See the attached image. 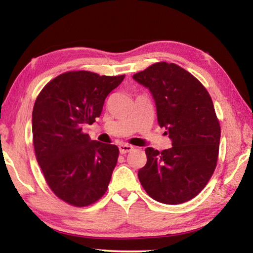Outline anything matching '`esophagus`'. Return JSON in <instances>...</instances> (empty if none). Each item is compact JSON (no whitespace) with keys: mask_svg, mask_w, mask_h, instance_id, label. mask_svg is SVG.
<instances>
[{"mask_svg":"<svg viewBox=\"0 0 253 253\" xmlns=\"http://www.w3.org/2000/svg\"><path fill=\"white\" fill-rule=\"evenodd\" d=\"M132 147L131 145H128V144H121L119 145V152H121V154H126L128 152L132 151Z\"/></svg>","mask_w":253,"mask_h":253,"instance_id":"1","label":"esophagus"}]
</instances>
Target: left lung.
Returning <instances> with one entry per match:
<instances>
[{
	"instance_id": "obj_1",
	"label": "left lung",
	"mask_w": 253,
	"mask_h": 253,
	"mask_svg": "<svg viewBox=\"0 0 253 253\" xmlns=\"http://www.w3.org/2000/svg\"><path fill=\"white\" fill-rule=\"evenodd\" d=\"M151 91L157 122L172 147L145 149L147 163L138 170L145 191L164 204L195 198L215 169L221 128L203 84L175 63L158 62L132 76Z\"/></svg>"
}]
</instances>
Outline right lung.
<instances>
[{"label":"right lung","mask_w":253,"mask_h":253,"mask_svg":"<svg viewBox=\"0 0 253 253\" xmlns=\"http://www.w3.org/2000/svg\"><path fill=\"white\" fill-rule=\"evenodd\" d=\"M124 78L66 72L51 80L34 104L37 161L53 193L75 207L95 203L108 188L119 149L91 140L83 129L100 116L106 97Z\"/></svg>","instance_id":"obj_1"}]
</instances>
